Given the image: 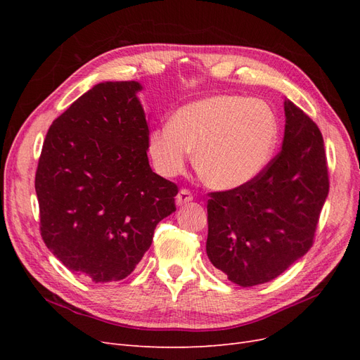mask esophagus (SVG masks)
<instances>
[{
  "label": "esophagus",
  "instance_id": "34e87169",
  "mask_svg": "<svg viewBox=\"0 0 360 360\" xmlns=\"http://www.w3.org/2000/svg\"><path fill=\"white\" fill-rule=\"evenodd\" d=\"M192 200H193V195H192V192L189 189H181L177 193V197H176L177 205H183V204H186V202H189Z\"/></svg>",
  "mask_w": 360,
  "mask_h": 360
}]
</instances>
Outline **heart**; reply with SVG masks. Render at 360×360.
I'll use <instances>...</instances> for the list:
<instances>
[{"instance_id": "heart-1", "label": "heart", "mask_w": 360, "mask_h": 360, "mask_svg": "<svg viewBox=\"0 0 360 360\" xmlns=\"http://www.w3.org/2000/svg\"><path fill=\"white\" fill-rule=\"evenodd\" d=\"M278 141V120L259 99L214 96L180 108L156 127L148 153L165 177L183 171L195 150V168L214 189H236L263 171Z\"/></svg>"}]
</instances>
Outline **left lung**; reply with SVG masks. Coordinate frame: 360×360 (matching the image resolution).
<instances>
[{"mask_svg":"<svg viewBox=\"0 0 360 360\" xmlns=\"http://www.w3.org/2000/svg\"><path fill=\"white\" fill-rule=\"evenodd\" d=\"M284 111L279 153L254 180L207 201V257L240 287L278 278L308 252L329 193L319 126L288 99Z\"/></svg>","mask_w":360,"mask_h":360,"instance_id":"left-lung-1","label":"left lung"}]
</instances>
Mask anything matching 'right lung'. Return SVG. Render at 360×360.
<instances>
[{
  "instance_id": "add662e5",
  "label": "right lung",
  "mask_w": 360,
  "mask_h": 360,
  "mask_svg": "<svg viewBox=\"0 0 360 360\" xmlns=\"http://www.w3.org/2000/svg\"><path fill=\"white\" fill-rule=\"evenodd\" d=\"M135 81L102 82L52 122L36 171L43 242L96 284L122 281L176 212V183L151 171Z\"/></svg>"
}]
</instances>
